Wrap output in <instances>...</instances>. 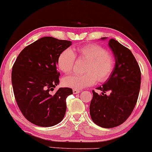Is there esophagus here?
Listing matches in <instances>:
<instances>
[{
    "label": "esophagus",
    "mask_w": 152,
    "mask_h": 152,
    "mask_svg": "<svg viewBox=\"0 0 152 152\" xmlns=\"http://www.w3.org/2000/svg\"><path fill=\"white\" fill-rule=\"evenodd\" d=\"M80 93V90H77V89H73V93L74 94H77V93Z\"/></svg>",
    "instance_id": "1"
}]
</instances>
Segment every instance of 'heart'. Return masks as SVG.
<instances>
[{
	"label": "heart",
	"mask_w": 152,
	"mask_h": 152,
	"mask_svg": "<svg viewBox=\"0 0 152 152\" xmlns=\"http://www.w3.org/2000/svg\"><path fill=\"white\" fill-rule=\"evenodd\" d=\"M88 61L85 75L74 74L63 80L65 86L74 89H83L94 85L97 82H105L112 74L114 68L113 57L105 49L94 44H88L78 47L75 52L71 49H66L61 52L57 59L60 70L69 73L73 69L76 56Z\"/></svg>",
	"instance_id": "obj_1"
}]
</instances>
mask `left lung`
<instances>
[{
	"label": "left lung",
	"instance_id": "1",
	"mask_svg": "<svg viewBox=\"0 0 152 152\" xmlns=\"http://www.w3.org/2000/svg\"><path fill=\"white\" fill-rule=\"evenodd\" d=\"M108 46L115 57V67L103 86L97 88L102 94L93 90L90 105L93 121L106 129L121 125L129 117L137 102L141 86L140 68L132 52L113 39L109 40ZM107 91L110 95L105 94Z\"/></svg>",
	"mask_w": 152,
	"mask_h": 152
}]
</instances>
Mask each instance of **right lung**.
Segmentation results:
<instances>
[{"label":"right lung","mask_w":152,"mask_h":152,"mask_svg":"<svg viewBox=\"0 0 152 152\" xmlns=\"http://www.w3.org/2000/svg\"><path fill=\"white\" fill-rule=\"evenodd\" d=\"M72 42L44 37L26 47L12 68L13 93L22 114L31 123L49 127L62 121L66 113L69 88L51 91L59 85L57 59Z\"/></svg>","instance_id":"obj_1"}]
</instances>
